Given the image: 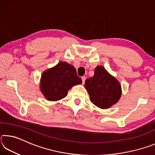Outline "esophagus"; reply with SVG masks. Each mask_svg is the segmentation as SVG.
Returning <instances> with one entry per match:
<instances>
[{"label": "esophagus", "mask_w": 155, "mask_h": 155, "mask_svg": "<svg viewBox=\"0 0 155 155\" xmlns=\"http://www.w3.org/2000/svg\"><path fill=\"white\" fill-rule=\"evenodd\" d=\"M81 79H82V83H83V84L85 83L86 77H81Z\"/></svg>", "instance_id": "esophagus-1"}]
</instances>
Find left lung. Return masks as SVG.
<instances>
[{"label":"left lung","instance_id":"1","mask_svg":"<svg viewBox=\"0 0 155 155\" xmlns=\"http://www.w3.org/2000/svg\"><path fill=\"white\" fill-rule=\"evenodd\" d=\"M85 87L91 103L101 109L111 107L119 101L122 95L119 81L101 65L95 68L93 77L86 79Z\"/></svg>","mask_w":155,"mask_h":155}]
</instances>
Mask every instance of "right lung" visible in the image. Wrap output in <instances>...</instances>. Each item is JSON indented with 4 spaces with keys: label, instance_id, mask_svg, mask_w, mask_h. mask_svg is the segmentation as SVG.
Instances as JSON below:
<instances>
[{
    "label": "right lung",
    "instance_id": "1",
    "mask_svg": "<svg viewBox=\"0 0 155 155\" xmlns=\"http://www.w3.org/2000/svg\"><path fill=\"white\" fill-rule=\"evenodd\" d=\"M74 66L60 61L55 66L44 71L40 80V90L44 97L51 101H59L67 96L72 86L81 84Z\"/></svg>",
    "mask_w": 155,
    "mask_h": 155
}]
</instances>
